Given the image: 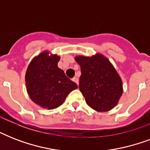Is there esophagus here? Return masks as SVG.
<instances>
[{"instance_id": "34e87169", "label": "esophagus", "mask_w": 150, "mask_h": 150, "mask_svg": "<svg viewBox=\"0 0 150 150\" xmlns=\"http://www.w3.org/2000/svg\"><path fill=\"white\" fill-rule=\"evenodd\" d=\"M72 81H73V82H75V83H76V84H77V85H79V79H78L77 77H74V78H73Z\"/></svg>"}]
</instances>
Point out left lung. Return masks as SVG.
Here are the masks:
<instances>
[{
    "label": "left lung",
    "instance_id": "obj_1",
    "mask_svg": "<svg viewBox=\"0 0 150 150\" xmlns=\"http://www.w3.org/2000/svg\"><path fill=\"white\" fill-rule=\"evenodd\" d=\"M81 67L79 89L86 102L98 112L109 111L123 93L121 77L108 59L100 54L75 57Z\"/></svg>",
    "mask_w": 150,
    "mask_h": 150
}]
</instances>
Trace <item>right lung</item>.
Masks as SVG:
<instances>
[{"label": "right lung", "mask_w": 150, "mask_h": 150, "mask_svg": "<svg viewBox=\"0 0 150 150\" xmlns=\"http://www.w3.org/2000/svg\"><path fill=\"white\" fill-rule=\"evenodd\" d=\"M60 57L43 51L35 57L25 73V85L29 97L43 108L52 110L61 106L78 86L66 77L57 67Z\"/></svg>", "instance_id": "obj_1"}]
</instances>
